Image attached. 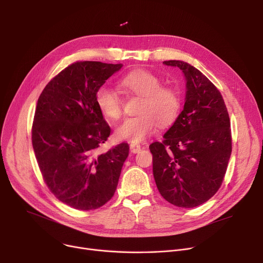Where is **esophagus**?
<instances>
[{
  "label": "esophagus",
  "instance_id": "obj_1",
  "mask_svg": "<svg viewBox=\"0 0 263 263\" xmlns=\"http://www.w3.org/2000/svg\"><path fill=\"white\" fill-rule=\"evenodd\" d=\"M141 149H142L141 145H137V144H131L130 145V150H131V153H133V154L140 153Z\"/></svg>",
  "mask_w": 263,
  "mask_h": 263
}]
</instances>
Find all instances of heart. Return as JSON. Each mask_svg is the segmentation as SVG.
<instances>
[{"instance_id": "obj_1", "label": "heart", "mask_w": 263, "mask_h": 263, "mask_svg": "<svg viewBox=\"0 0 263 263\" xmlns=\"http://www.w3.org/2000/svg\"><path fill=\"white\" fill-rule=\"evenodd\" d=\"M120 85L143 98L137 113L140 115L123 119L115 129L119 141L141 143L153 135L160 126H168L180 112L181 100L178 91L162 86V80L155 73L136 69L120 80ZM95 101L100 112L109 119H118L122 113L119 93L107 85L96 91Z\"/></svg>"}]
</instances>
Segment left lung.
Listing matches in <instances>:
<instances>
[{"label":"left lung","instance_id":"8db88e82","mask_svg":"<svg viewBox=\"0 0 263 263\" xmlns=\"http://www.w3.org/2000/svg\"><path fill=\"white\" fill-rule=\"evenodd\" d=\"M163 63L181 69L186 95L182 112L163 141L149 146L154 177L165 200L194 208L223 183L232 149L230 119L219 90L198 69L181 61Z\"/></svg>","mask_w":263,"mask_h":263}]
</instances>
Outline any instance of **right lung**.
<instances>
[{"instance_id":"add662e5","label":"right lung","mask_w":263,"mask_h":263,"mask_svg":"<svg viewBox=\"0 0 263 263\" xmlns=\"http://www.w3.org/2000/svg\"><path fill=\"white\" fill-rule=\"evenodd\" d=\"M122 65L76 62L55 76L40 93L32 144L44 181L73 209H98L114 196L129 145L99 155L110 128L97 107V89Z\"/></svg>"}]
</instances>
